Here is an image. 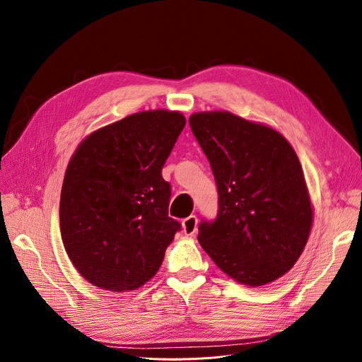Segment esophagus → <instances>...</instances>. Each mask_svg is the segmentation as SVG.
I'll return each mask as SVG.
<instances>
[{"label":"esophagus","mask_w":362,"mask_h":362,"mask_svg":"<svg viewBox=\"0 0 362 362\" xmlns=\"http://www.w3.org/2000/svg\"><path fill=\"white\" fill-rule=\"evenodd\" d=\"M197 223H198L197 216H189V217L183 218V222H182L183 232H185L186 235H194L195 230H197Z\"/></svg>","instance_id":"34e87169"}]
</instances>
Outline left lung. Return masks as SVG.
<instances>
[{"label": "left lung", "instance_id": "left-lung-1", "mask_svg": "<svg viewBox=\"0 0 362 362\" xmlns=\"http://www.w3.org/2000/svg\"><path fill=\"white\" fill-rule=\"evenodd\" d=\"M191 130L217 186L214 220L198 241L235 281L264 286L293 268L306 245L312 207L303 170L278 132L229 112H199Z\"/></svg>", "mask_w": 362, "mask_h": 362}]
</instances>
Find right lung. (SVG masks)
I'll list each match as a JSON object with an SVG mask.
<instances>
[{"label":"right lung","mask_w":362,"mask_h":362,"mask_svg":"<svg viewBox=\"0 0 362 362\" xmlns=\"http://www.w3.org/2000/svg\"><path fill=\"white\" fill-rule=\"evenodd\" d=\"M186 125L179 112L133 114L91 133L71 158L60 194L66 253L91 284L142 287L182 225L168 216L163 167Z\"/></svg>","instance_id":"1"}]
</instances>
